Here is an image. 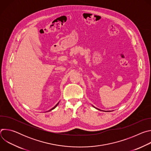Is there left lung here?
I'll use <instances>...</instances> for the list:
<instances>
[{
	"instance_id": "8db88e82",
	"label": "left lung",
	"mask_w": 151,
	"mask_h": 151,
	"mask_svg": "<svg viewBox=\"0 0 151 151\" xmlns=\"http://www.w3.org/2000/svg\"><path fill=\"white\" fill-rule=\"evenodd\" d=\"M94 107V108H96V109H97V110H99V111H101V110H100V109H97V108H96V107H95L94 106H93ZM105 112H109V111H105Z\"/></svg>"
}]
</instances>
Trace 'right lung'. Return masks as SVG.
<instances>
[{"label":"right lung","instance_id":"1","mask_svg":"<svg viewBox=\"0 0 151 151\" xmlns=\"http://www.w3.org/2000/svg\"><path fill=\"white\" fill-rule=\"evenodd\" d=\"M59 102H60V101H59ZM59 102H58V103H57V104H56V105H55V106H54V107H52V109H50V111H52V110H53V109H55V107H57V105H58V103H59Z\"/></svg>","mask_w":151,"mask_h":151}]
</instances>
